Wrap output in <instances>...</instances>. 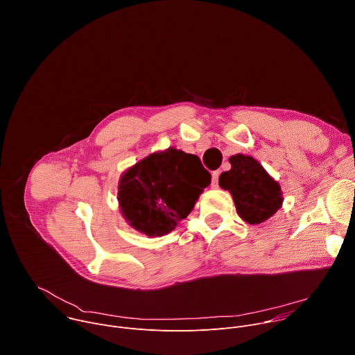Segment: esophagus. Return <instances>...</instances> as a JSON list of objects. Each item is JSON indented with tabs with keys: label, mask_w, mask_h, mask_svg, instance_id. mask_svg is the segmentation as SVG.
<instances>
[{
	"label": "esophagus",
	"mask_w": 355,
	"mask_h": 355,
	"mask_svg": "<svg viewBox=\"0 0 355 355\" xmlns=\"http://www.w3.org/2000/svg\"><path fill=\"white\" fill-rule=\"evenodd\" d=\"M219 175H220V171H214L212 173V187L214 188L219 187Z\"/></svg>",
	"instance_id": "1"
}]
</instances>
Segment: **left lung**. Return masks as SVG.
<instances>
[{"label":"left lung","instance_id":"8db88e82","mask_svg":"<svg viewBox=\"0 0 355 355\" xmlns=\"http://www.w3.org/2000/svg\"><path fill=\"white\" fill-rule=\"evenodd\" d=\"M229 162L232 168L220 174L219 185L233 195L240 218L250 225L271 218L282 205L279 184L250 156L236 155Z\"/></svg>","mask_w":355,"mask_h":355}]
</instances>
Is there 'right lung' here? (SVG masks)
<instances>
[{
	"instance_id": "obj_1",
	"label": "right lung",
	"mask_w": 355,
	"mask_h": 355,
	"mask_svg": "<svg viewBox=\"0 0 355 355\" xmlns=\"http://www.w3.org/2000/svg\"><path fill=\"white\" fill-rule=\"evenodd\" d=\"M209 184L211 174L198 156L168 148L129 168L121 180L118 199L130 226L160 237L191 214Z\"/></svg>"
}]
</instances>
